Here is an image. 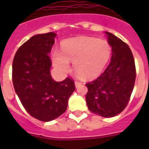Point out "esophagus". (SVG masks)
<instances>
[{"label":"esophagus","instance_id":"1","mask_svg":"<svg viewBox=\"0 0 149 149\" xmlns=\"http://www.w3.org/2000/svg\"><path fill=\"white\" fill-rule=\"evenodd\" d=\"M81 85H82V83H81V82L75 81V86H76V87H78V86H81Z\"/></svg>","mask_w":149,"mask_h":149}]
</instances>
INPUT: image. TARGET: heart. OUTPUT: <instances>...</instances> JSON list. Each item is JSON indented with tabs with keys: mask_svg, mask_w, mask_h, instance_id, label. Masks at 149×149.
<instances>
[{
	"mask_svg": "<svg viewBox=\"0 0 149 149\" xmlns=\"http://www.w3.org/2000/svg\"><path fill=\"white\" fill-rule=\"evenodd\" d=\"M111 56V47L107 41L93 37L80 36L64 41L62 52H52L54 66L63 74L70 70V63L79 77L94 79L106 67Z\"/></svg>",
	"mask_w": 149,
	"mask_h": 149,
	"instance_id": "heart-1",
	"label": "heart"
}]
</instances>
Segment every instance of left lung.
Instances as JSON below:
<instances>
[{
	"mask_svg": "<svg viewBox=\"0 0 149 149\" xmlns=\"http://www.w3.org/2000/svg\"><path fill=\"white\" fill-rule=\"evenodd\" d=\"M105 34L112 49L111 63L97 79L86 84V100L91 112L112 118L122 112L128 104L136 71L129 46L113 34Z\"/></svg>",
	"mask_w": 149,
	"mask_h": 149,
	"instance_id": "obj_1",
	"label": "left lung"
}]
</instances>
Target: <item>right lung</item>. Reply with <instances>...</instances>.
<instances>
[{"label": "right lung", "instance_id": "obj_1", "mask_svg": "<svg viewBox=\"0 0 149 149\" xmlns=\"http://www.w3.org/2000/svg\"><path fill=\"white\" fill-rule=\"evenodd\" d=\"M56 36L54 32L32 36L17 49L13 60L15 92L27 112L42 121H50L63 114L75 91L70 78L56 82L51 77L49 53Z\"/></svg>", "mask_w": 149, "mask_h": 149}]
</instances>
